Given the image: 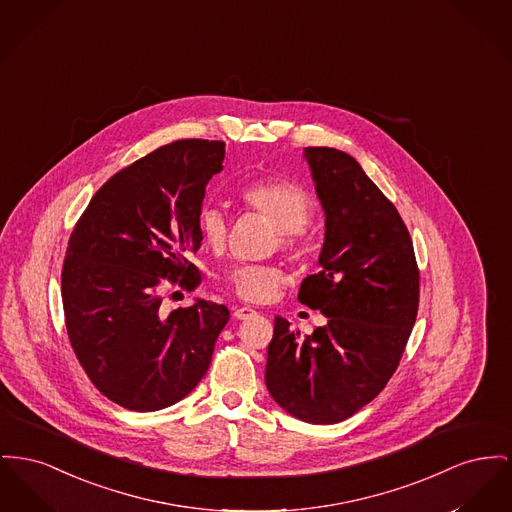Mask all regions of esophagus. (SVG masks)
Listing matches in <instances>:
<instances>
[{
  "label": "esophagus",
  "instance_id": "esophagus-1",
  "mask_svg": "<svg viewBox=\"0 0 512 512\" xmlns=\"http://www.w3.org/2000/svg\"><path fill=\"white\" fill-rule=\"evenodd\" d=\"M253 315H257V311L253 307H249V305H241V307L234 309V317L236 319H251Z\"/></svg>",
  "mask_w": 512,
  "mask_h": 512
}]
</instances>
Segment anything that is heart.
I'll list each match as a JSON object with an SVG mask.
<instances>
[{
    "mask_svg": "<svg viewBox=\"0 0 512 512\" xmlns=\"http://www.w3.org/2000/svg\"><path fill=\"white\" fill-rule=\"evenodd\" d=\"M241 199L247 207L269 218L278 228V241L290 245L296 232L305 228L313 214L311 195L294 181L263 180L247 185L241 191ZM199 228L205 243L218 251L228 238V220L218 207H205L199 214ZM284 272L274 265L240 263L226 272V284L241 300H269L282 286Z\"/></svg>",
    "mask_w": 512,
    "mask_h": 512,
    "instance_id": "obj_1",
    "label": "heart"
}]
</instances>
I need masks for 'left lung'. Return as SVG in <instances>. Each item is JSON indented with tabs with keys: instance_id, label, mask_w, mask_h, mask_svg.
<instances>
[{
	"instance_id": "8db88e82",
	"label": "left lung",
	"mask_w": 512,
	"mask_h": 512,
	"mask_svg": "<svg viewBox=\"0 0 512 512\" xmlns=\"http://www.w3.org/2000/svg\"><path fill=\"white\" fill-rule=\"evenodd\" d=\"M325 211L317 274L298 300L327 317L300 338L274 319L265 383L274 402L307 423H338L385 389L398 367L420 303V272L406 224L358 160L307 147Z\"/></svg>"
}]
</instances>
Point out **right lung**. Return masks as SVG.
Returning a JSON list of instances; mask_svg holds the SVG:
<instances>
[{
    "label": "right lung",
    "instance_id": "right-lung-1",
    "mask_svg": "<svg viewBox=\"0 0 512 512\" xmlns=\"http://www.w3.org/2000/svg\"><path fill=\"white\" fill-rule=\"evenodd\" d=\"M224 147L181 139L152 151L106 181L71 232L67 334L92 385L127 410H162L193 391L230 319L212 301L162 309L164 278L187 290L201 282L187 255L203 240L205 187L224 168Z\"/></svg>",
    "mask_w": 512,
    "mask_h": 512
}]
</instances>
